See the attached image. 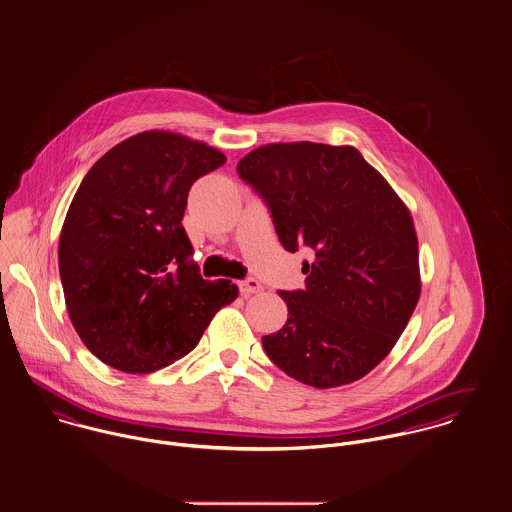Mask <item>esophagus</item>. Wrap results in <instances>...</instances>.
Returning a JSON list of instances; mask_svg holds the SVG:
<instances>
[{
  "label": "esophagus",
  "mask_w": 512,
  "mask_h": 512,
  "mask_svg": "<svg viewBox=\"0 0 512 512\" xmlns=\"http://www.w3.org/2000/svg\"><path fill=\"white\" fill-rule=\"evenodd\" d=\"M238 288H240V293H242L244 297H248V295H252V293L262 292V284H260L258 280H254V278L242 280V282L238 284Z\"/></svg>",
  "instance_id": "1"
}]
</instances>
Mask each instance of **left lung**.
Listing matches in <instances>:
<instances>
[{
	"instance_id": "left-lung-1",
	"label": "left lung",
	"mask_w": 512,
	"mask_h": 512,
	"mask_svg": "<svg viewBox=\"0 0 512 512\" xmlns=\"http://www.w3.org/2000/svg\"><path fill=\"white\" fill-rule=\"evenodd\" d=\"M236 169L270 207L282 246L313 250L305 290L280 292L290 315L262 337L264 351L307 386L363 378L392 351L422 292L408 207L353 146L266 144Z\"/></svg>"
}]
</instances>
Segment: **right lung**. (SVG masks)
<instances>
[{
	"label": "right lung",
	"mask_w": 512,
	"mask_h": 512,
	"mask_svg": "<svg viewBox=\"0 0 512 512\" xmlns=\"http://www.w3.org/2000/svg\"><path fill=\"white\" fill-rule=\"evenodd\" d=\"M226 157L183 134L149 130L106 151L84 175L59 238L74 329L104 365L147 374L191 353L238 297L187 262L181 226L191 185Z\"/></svg>",
	"instance_id": "right-lung-1"
}]
</instances>
